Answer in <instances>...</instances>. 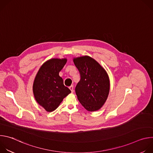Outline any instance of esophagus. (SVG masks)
Wrapping results in <instances>:
<instances>
[{
  "label": "esophagus",
  "mask_w": 153,
  "mask_h": 153,
  "mask_svg": "<svg viewBox=\"0 0 153 153\" xmlns=\"http://www.w3.org/2000/svg\"><path fill=\"white\" fill-rule=\"evenodd\" d=\"M69 88H70V90H71V93H73L74 92V86H73V85H71V86L69 87Z\"/></svg>",
  "instance_id": "1"
}]
</instances>
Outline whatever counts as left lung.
I'll use <instances>...</instances> for the list:
<instances>
[{"mask_svg": "<svg viewBox=\"0 0 153 153\" xmlns=\"http://www.w3.org/2000/svg\"><path fill=\"white\" fill-rule=\"evenodd\" d=\"M73 61L80 76L75 88L78 100L86 110H99L110 91V80L106 72L97 61L89 56L75 58Z\"/></svg>", "mask_w": 153, "mask_h": 153, "instance_id": "obj_1", "label": "left lung"}]
</instances>
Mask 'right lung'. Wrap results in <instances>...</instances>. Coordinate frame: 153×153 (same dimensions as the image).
I'll return each mask as SVG.
<instances>
[{
  "instance_id": "1",
  "label": "right lung",
  "mask_w": 153,
  "mask_h": 153,
  "mask_svg": "<svg viewBox=\"0 0 153 153\" xmlns=\"http://www.w3.org/2000/svg\"><path fill=\"white\" fill-rule=\"evenodd\" d=\"M66 62V59H50L42 65L35 77L33 84L34 97L47 111L55 110L63 98L71 93L59 75Z\"/></svg>"
}]
</instances>
